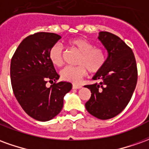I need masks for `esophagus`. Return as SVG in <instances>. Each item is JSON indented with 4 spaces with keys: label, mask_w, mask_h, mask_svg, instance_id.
I'll return each mask as SVG.
<instances>
[{
    "label": "esophagus",
    "mask_w": 149,
    "mask_h": 149,
    "mask_svg": "<svg viewBox=\"0 0 149 149\" xmlns=\"http://www.w3.org/2000/svg\"><path fill=\"white\" fill-rule=\"evenodd\" d=\"M82 87L81 84H72V88L74 89H77V88H81Z\"/></svg>",
    "instance_id": "obj_1"
}]
</instances>
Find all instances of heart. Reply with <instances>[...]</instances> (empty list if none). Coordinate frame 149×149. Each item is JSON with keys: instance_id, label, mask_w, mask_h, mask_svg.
Listing matches in <instances>:
<instances>
[{"instance_id": "1", "label": "heart", "mask_w": 149, "mask_h": 149, "mask_svg": "<svg viewBox=\"0 0 149 149\" xmlns=\"http://www.w3.org/2000/svg\"><path fill=\"white\" fill-rule=\"evenodd\" d=\"M67 45L77 50L79 55L77 59L76 66H68L62 69L61 76L63 80L77 83L87 73H97L105 65L107 54L102 47L94 46L93 43L81 37H75L67 40ZM49 58L52 65L61 67L64 64L63 49L60 44H55L49 51Z\"/></svg>"}]
</instances>
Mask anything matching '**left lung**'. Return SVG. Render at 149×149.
<instances>
[{
	"instance_id": "left-lung-1",
	"label": "left lung",
	"mask_w": 149,
	"mask_h": 149,
	"mask_svg": "<svg viewBox=\"0 0 149 149\" xmlns=\"http://www.w3.org/2000/svg\"><path fill=\"white\" fill-rule=\"evenodd\" d=\"M98 38L109 56L93 77L100 83L85 85L92 93L85 108L95 117L108 120L120 113L131 100L137 83V66L131 48L116 35L100 32Z\"/></svg>"
}]
</instances>
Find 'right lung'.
I'll return each instance as SVG.
<instances>
[{
	"label": "right lung",
	"instance_id": "right-lung-1",
	"mask_svg": "<svg viewBox=\"0 0 149 149\" xmlns=\"http://www.w3.org/2000/svg\"><path fill=\"white\" fill-rule=\"evenodd\" d=\"M61 39L52 33L40 32L25 37L11 59L10 77L18 103L28 115L40 121L51 120L63 108L64 96L71 90L69 82L60 77L49 58V51ZM54 81L49 88L47 81Z\"/></svg>",
	"mask_w": 149,
	"mask_h": 149
}]
</instances>
